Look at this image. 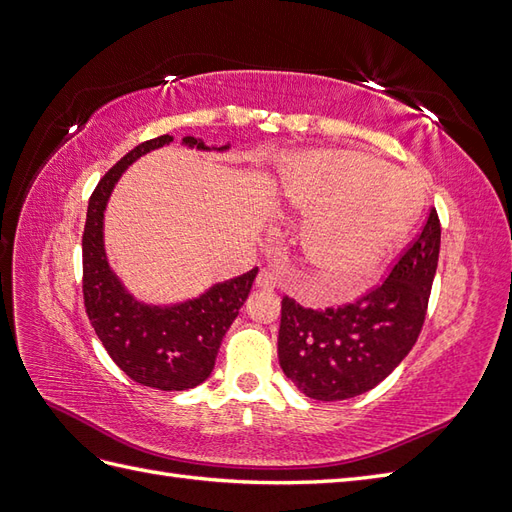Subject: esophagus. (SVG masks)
Masks as SVG:
<instances>
[{
    "label": "esophagus",
    "instance_id": "1",
    "mask_svg": "<svg viewBox=\"0 0 512 512\" xmlns=\"http://www.w3.org/2000/svg\"><path fill=\"white\" fill-rule=\"evenodd\" d=\"M256 286L273 290V288L280 286V277H277V273H273L271 269H262L256 277Z\"/></svg>",
    "mask_w": 512,
    "mask_h": 512
}]
</instances>
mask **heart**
I'll return each instance as SVG.
<instances>
[{
  "label": "heart",
  "instance_id": "obj_1",
  "mask_svg": "<svg viewBox=\"0 0 512 512\" xmlns=\"http://www.w3.org/2000/svg\"><path fill=\"white\" fill-rule=\"evenodd\" d=\"M277 196L288 211L312 213L301 232V250L329 294L359 288L404 239L421 205L412 179L348 149L292 158Z\"/></svg>",
  "mask_w": 512,
  "mask_h": 512
}]
</instances>
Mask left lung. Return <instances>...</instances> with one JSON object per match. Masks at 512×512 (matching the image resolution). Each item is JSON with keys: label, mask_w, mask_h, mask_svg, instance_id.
I'll return each instance as SVG.
<instances>
[{"label": "left lung", "mask_w": 512, "mask_h": 512, "mask_svg": "<svg viewBox=\"0 0 512 512\" xmlns=\"http://www.w3.org/2000/svg\"><path fill=\"white\" fill-rule=\"evenodd\" d=\"M438 256L440 218L431 209L384 280L359 299L312 309L284 297L277 337L284 374L318 401H342L378 386L423 331Z\"/></svg>", "instance_id": "obj_1"}]
</instances>
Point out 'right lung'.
<instances>
[{
    "mask_svg": "<svg viewBox=\"0 0 512 512\" xmlns=\"http://www.w3.org/2000/svg\"><path fill=\"white\" fill-rule=\"evenodd\" d=\"M170 141L173 136L164 134L136 145L108 170L91 194L83 232V299L91 327L123 374L158 391H185L211 376L222 339L250 297L258 267L213 286L203 297L173 307H149L134 301L108 269L102 218L113 185L136 158ZM183 143L207 149L192 136L183 138Z\"/></svg>",
    "mask_w": 512,
    "mask_h": 512,
    "instance_id": "add662e5",
    "label": "right lung"
}]
</instances>
